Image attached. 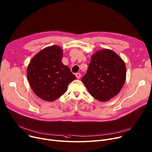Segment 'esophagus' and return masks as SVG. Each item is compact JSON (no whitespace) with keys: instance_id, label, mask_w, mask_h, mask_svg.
Returning <instances> with one entry per match:
<instances>
[{"instance_id":"1","label":"esophagus","mask_w":152,"mask_h":152,"mask_svg":"<svg viewBox=\"0 0 152 152\" xmlns=\"http://www.w3.org/2000/svg\"><path fill=\"white\" fill-rule=\"evenodd\" d=\"M80 76H81V75H80L79 73H76V77L77 79H79V78L80 77Z\"/></svg>"}]
</instances>
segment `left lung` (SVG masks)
Returning <instances> with one entry per match:
<instances>
[{"label":"left lung","instance_id":"obj_1","mask_svg":"<svg viewBox=\"0 0 152 152\" xmlns=\"http://www.w3.org/2000/svg\"><path fill=\"white\" fill-rule=\"evenodd\" d=\"M124 60L110 49L92 55L87 73L81 80L89 94L99 102H107L120 92L126 80Z\"/></svg>","mask_w":152,"mask_h":152}]
</instances>
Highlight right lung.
<instances>
[{"label": "right lung", "mask_w": 152, "mask_h": 152, "mask_svg": "<svg viewBox=\"0 0 152 152\" xmlns=\"http://www.w3.org/2000/svg\"><path fill=\"white\" fill-rule=\"evenodd\" d=\"M62 49L54 45L44 48L30 60L27 79L39 98L54 102L64 95L68 84L76 79L68 66L62 62Z\"/></svg>", "instance_id": "obj_1"}]
</instances>
